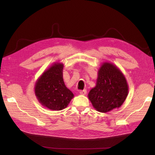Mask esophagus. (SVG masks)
<instances>
[{"mask_svg":"<svg viewBox=\"0 0 155 155\" xmlns=\"http://www.w3.org/2000/svg\"><path fill=\"white\" fill-rule=\"evenodd\" d=\"M79 93L81 94V95H84L87 94V91L86 90H82V91H79Z\"/></svg>","mask_w":155,"mask_h":155,"instance_id":"1","label":"esophagus"}]
</instances>
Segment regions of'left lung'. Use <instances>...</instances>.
Returning <instances> with one entry per match:
<instances>
[{"label": "left lung", "instance_id": "obj_1", "mask_svg": "<svg viewBox=\"0 0 155 155\" xmlns=\"http://www.w3.org/2000/svg\"><path fill=\"white\" fill-rule=\"evenodd\" d=\"M128 93V85L123 72L116 65L105 62L98 69L96 86L88 97L95 109L104 113L119 108Z\"/></svg>", "mask_w": 155, "mask_h": 155}]
</instances>
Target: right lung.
Wrapping results in <instances>:
<instances>
[{
    "instance_id": "right-lung-1",
    "label": "right lung",
    "mask_w": 155,
    "mask_h": 155,
    "mask_svg": "<svg viewBox=\"0 0 155 155\" xmlns=\"http://www.w3.org/2000/svg\"><path fill=\"white\" fill-rule=\"evenodd\" d=\"M63 67L61 62H54L35 83L36 97L39 103L49 110L64 109L74 97L73 93L64 84L62 78Z\"/></svg>"
}]
</instances>
